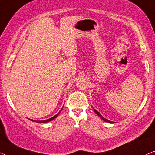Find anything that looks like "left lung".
Listing matches in <instances>:
<instances>
[{
  "mask_svg": "<svg viewBox=\"0 0 155 155\" xmlns=\"http://www.w3.org/2000/svg\"><path fill=\"white\" fill-rule=\"evenodd\" d=\"M93 109H94V112H95V113H96V114H97V115H98V116H99V117H100V118H101V119H102L103 120H104V121H105V122H109V123H112V121H110V120H107V119H106V118H104V117H103V116H101L100 114H99V112H98V111H97L96 109H94V108H93Z\"/></svg>",
  "mask_w": 155,
  "mask_h": 155,
  "instance_id": "obj_1",
  "label": "left lung"
}]
</instances>
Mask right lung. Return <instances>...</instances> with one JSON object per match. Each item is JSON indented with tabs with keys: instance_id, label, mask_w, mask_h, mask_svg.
Instances as JSON below:
<instances>
[{
	"instance_id": "obj_1",
	"label": "right lung",
	"mask_w": 155,
	"mask_h": 155,
	"mask_svg": "<svg viewBox=\"0 0 155 155\" xmlns=\"http://www.w3.org/2000/svg\"><path fill=\"white\" fill-rule=\"evenodd\" d=\"M62 109H63V108H62V109H61V111H62ZM61 111H59V112H58V113L56 114V115H55V116H54V117H51V118H48V119H46V120H36V121H35V122H37V123H47V122H49V121H51V120H54V118H56L57 117V116H58V114H60V112H61ZM30 120H32V121H34V120H31V119H30Z\"/></svg>"
}]
</instances>
